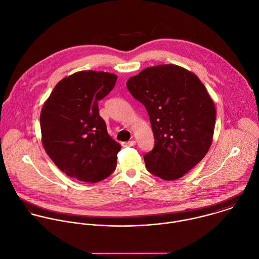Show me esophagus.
<instances>
[{"label":"esophagus","mask_w":259,"mask_h":259,"mask_svg":"<svg viewBox=\"0 0 259 259\" xmlns=\"http://www.w3.org/2000/svg\"><path fill=\"white\" fill-rule=\"evenodd\" d=\"M136 143H137L136 141H128V142L121 143V145H122V147H133L136 145Z\"/></svg>","instance_id":"34e87169"}]
</instances>
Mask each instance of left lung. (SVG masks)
I'll use <instances>...</instances> for the list:
<instances>
[{
  "mask_svg": "<svg viewBox=\"0 0 259 259\" xmlns=\"http://www.w3.org/2000/svg\"><path fill=\"white\" fill-rule=\"evenodd\" d=\"M126 87L150 117L155 145L144 156L148 171L164 180L182 177L211 145L215 108L205 87L174 65L147 68L130 78Z\"/></svg>",
  "mask_w": 259,
  "mask_h": 259,
  "instance_id": "obj_1",
  "label": "left lung"
}]
</instances>
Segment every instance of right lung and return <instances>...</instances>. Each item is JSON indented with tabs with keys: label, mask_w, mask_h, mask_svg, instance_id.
<instances>
[{
	"label": "right lung",
	"mask_w": 259,
	"mask_h": 259,
	"mask_svg": "<svg viewBox=\"0 0 259 259\" xmlns=\"http://www.w3.org/2000/svg\"><path fill=\"white\" fill-rule=\"evenodd\" d=\"M116 79L104 72L75 73L57 84L41 109L46 152L61 171L79 181H101L116 168L121 147L108 135L98 107Z\"/></svg>",
	"instance_id": "1"
}]
</instances>
